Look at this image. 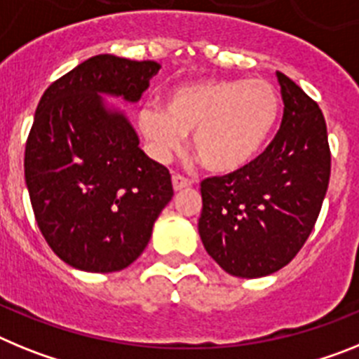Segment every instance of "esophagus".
<instances>
[{"label": "esophagus", "instance_id": "esophagus-1", "mask_svg": "<svg viewBox=\"0 0 359 359\" xmlns=\"http://www.w3.org/2000/svg\"><path fill=\"white\" fill-rule=\"evenodd\" d=\"M172 187H174V190H176V192H180V190H183V189H189L190 182L187 180V177L180 176V174H174V176H172Z\"/></svg>", "mask_w": 359, "mask_h": 359}]
</instances>
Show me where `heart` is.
I'll use <instances>...</instances> for the list:
<instances>
[{"instance_id": "1", "label": "heart", "mask_w": 359, "mask_h": 359, "mask_svg": "<svg viewBox=\"0 0 359 359\" xmlns=\"http://www.w3.org/2000/svg\"><path fill=\"white\" fill-rule=\"evenodd\" d=\"M280 115L277 90L262 79L201 81L174 88L160 107L138 113L142 133L160 160L192 149L212 172H236L259 156Z\"/></svg>"}]
</instances>
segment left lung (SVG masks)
Segmentation results:
<instances>
[{
  "mask_svg": "<svg viewBox=\"0 0 359 359\" xmlns=\"http://www.w3.org/2000/svg\"><path fill=\"white\" fill-rule=\"evenodd\" d=\"M284 116L273 142L246 167L201 182L198 230L226 273L271 275L290 264L315 228L331 176L318 104L277 72Z\"/></svg>",
  "mask_w": 359,
  "mask_h": 359,
  "instance_id": "1",
  "label": "left lung"
}]
</instances>
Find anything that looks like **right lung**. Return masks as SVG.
Wrapping results in <instances>:
<instances>
[{
  "label": "right lung",
  "instance_id": "obj_1",
  "mask_svg": "<svg viewBox=\"0 0 359 359\" xmlns=\"http://www.w3.org/2000/svg\"><path fill=\"white\" fill-rule=\"evenodd\" d=\"M154 61L95 55L44 91L25 149V182L37 226L61 261L90 273L128 268L172 199L169 170L140 149L122 109L138 102Z\"/></svg>",
  "mask_w": 359,
  "mask_h": 359
}]
</instances>
